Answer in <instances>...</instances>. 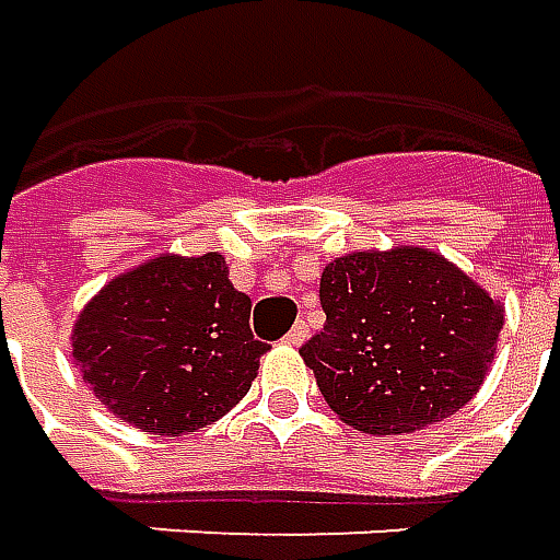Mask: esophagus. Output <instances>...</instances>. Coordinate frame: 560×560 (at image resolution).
I'll return each mask as SVG.
<instances>
[{
  "instance_id": "1",
  "label": "esophagus",
  "mask_w": 560,
  "mask_h": 560,
  "mask_svg": "<svg viewBox=\"0 0 560 560\" xmlns=\"http://www.w3.org/2000/svg\"><path fill=\"white\" fill-rule=\"evenodd\" d=\"M287 345H292V348H299V345H305L307 341V324L305 320H299V324L292 326V329H289L287 332Z\"/></svg>"
}]
</instances>
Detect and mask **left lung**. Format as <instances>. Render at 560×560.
Instances as JSON below:
<instances>
[{"instance_id": "obj_1", "label": "left lung", "mask_w": 560, "mask_h": 560, "mask_svg": "<svg viewBox=\"0 0 560 560\" xmlns=\"http://www.w3.org/2000/svg\"><path fill=\"white\" fill-rule=\"evenodd\" d=\"M326 324L302 345L329 410L363 434H410L478 394L505 324L502 302L422 246L363 249L320 277Z\"/></svg>"}]
</instances>
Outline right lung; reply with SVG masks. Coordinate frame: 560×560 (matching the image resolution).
I'll return each mask as SVG.
<instances>
[{
  "instance_id": "add662e5",
  "label": "right lung",
  "mask_w": 560,
  "mask_h": 560,
  "mask_svg": "<svg viewBox=\"0 0 560 560\" xmlns=\"http://www.w3.org/2000/svg\"><path fill=\"white\" fill-rule=\"evenodd\" d=\"M249 314L219 253H163L97 289L79 311L70 354L116 419L182 438L219 422L253 388L271 345L255 341Z\"/></svg>"
}]
</instances>
